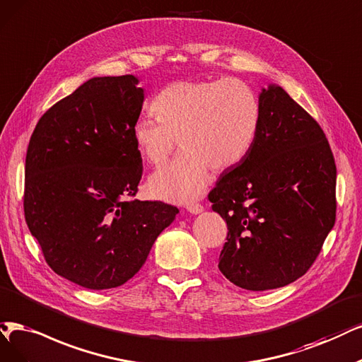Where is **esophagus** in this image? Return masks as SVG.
I'll return each mask as SVG.
<instances>
[{"instance_id": "34e87169", "label": "esophagus", "mask_w": 362, "mask_h": 362, "mask_svg": "<svg viewBox=\"0 0 362 362\" xmlns=\"http://www.w3.org/2000/svg\"><path fill=\"white\" fill-rule=\"evenodd\" d=\"M186 209H188V211L192 213V215H199V213L204 211V207L202 204H198V203L188 204V207H186Z\"/></svg>"}]
</instances>
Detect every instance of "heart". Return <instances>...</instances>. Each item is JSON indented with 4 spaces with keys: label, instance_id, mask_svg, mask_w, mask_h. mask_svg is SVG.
Listing matches in <instances>:
<instances>
[{
    "label": "heart",
    "instance_id": "heart-1",
    "mask_svg": "<svg viewBox=\"0 0 362 362\" xmlns=\"http://www.w3.org/2000/svg\"><path fill=\"white\" fill-rule=\"evenodd\" d=\"M152 110L156 117L134 122V146L159 167L179 143V156L147 180L152 197L179 204L203 195L211 168L221 173L242 163L261 124L257 93L233 77L173 82L153 98Z\"/></svg>",
    "mask_w": 362,
    "mask_h": 362
}]
</instances>
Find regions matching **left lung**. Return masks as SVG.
<instances>
[{
    "mask_svg": "<svg viewBox=\"0 0 362 362\" xmlns=\"http://www.w3.org/2000/svg\"><path fill=\"white\" fill-rule=\"evenodd\" d=\"M259 107L255 144L209 194L228 226L219 270L247 291L296 282L336 222L337 170L322 128L277 85L262 88Z\"/></svg>",
    "mask_w": 362,
    "mask_h": 362,
    "instance_id": "8db88e82",
    "label": "left lung"
}]
</instances>
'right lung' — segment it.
Returning a JSON list of instances; mask_svg holds the SVG:
<instances>
[{
	"mask_svg": "<svg viewBox=\"0 0 362 362\" xmlns=\"http://www.w3.org/2000/svg\"><path fill=\"white\" fill-rule=\"evenodd\" d=\"M132 74L92 77L40 117L25 159V221L57 274L88 289L124 285L177 207L132 199V140L144 90Z\"/></svg>",
	"mask_w": 362,
	"mask_h": 362,
	"instance_id": "obj_1",
	"label": "right lung"
}]
</instances>
